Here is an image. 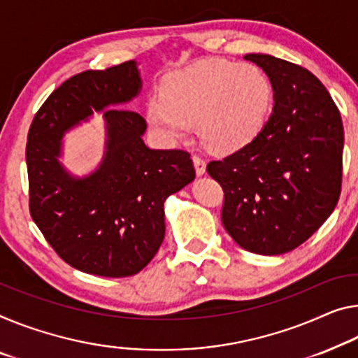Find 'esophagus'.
<instances>
[{
  "instance_id": "34e87169",
  "label": "esophagus",
  "mask_w": 358,
  "mask_h": 358,
  "mask_svg": "<svg viewBox=\"0 0 358 358\" xmlns=\"http://www.w3.org/2000/svg\"><path fill=\"white\" fill-rule=\"evenodd\" d=\"M192 160H194V164H195V171H196V174H198V176H203V174L206 173V162L203 160L201 157L194 155V157H192Z\"/></svg>"
}]
</instances>
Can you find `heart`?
I'll return each instance as SVG.
<instances>
[{
	"label": "heart",
	"instance_id": "b5f03b06",
	"mask_svg": "<svg viewBox=\"0 0 358 358\" xmlns=\"http://www.w3.org/2000/svg\"><path fill=\"white\" fill-rule=\"evenodd\" d=\"M272 103L273 87L261 67L205 59L169 76L162 96L148 101L147 118L168 142L185 139L195 123L208 148L235 152L261 133Z\"/></svg>",
	"mask_w": 358,
	"mask_h": 358
}]
</instances>
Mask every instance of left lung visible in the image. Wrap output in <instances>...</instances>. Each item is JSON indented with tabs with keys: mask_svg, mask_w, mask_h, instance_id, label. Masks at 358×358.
<instances>
[{
	"mask_svg": "<svg viewBox=\"0 0 358 358\" xmlns=\"http://www.w3.org/2000/svg\"><path fill=\"white\" fill-rule=\"evenodd\" d=\"M273 87V110L252 142L208 174L224 190L222 224L256 255L293 251L320 229L341 195L344 131L327 87L301 65L246 54Z\"/></svg>",
	"mask_w": 358,
	"mask_h": 358,
	"instance_id": "1",
	"label": "left lung"
}]
</instances>
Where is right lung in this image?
Wrapping results in <instances>:
<instances>
[{"label": "right lung", "instance_id": "1", "mask_svg": "<svg viewBox=\"0 0 358 358\" xmlns=\"http://www.w3.org/2000/svg\"><path fill=\"white\" fill-rule=\"evenodd\" d=\"M142 86L134 60L64 81L33 118L27 137L30 214L54 251L81 272L120 278L141 272L164 238V200L195 179L190 153L152 150L145 120L122 106ZM106 109V155L73 178L59 164L63 134Z\"/></svg>", "mask_w": 358, "mask_h": 358}]
</instances>
